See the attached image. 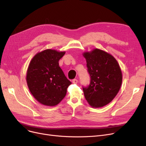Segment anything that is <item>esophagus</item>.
Listing matches in <instances>:
<instances>
[{
  "instance_id": "esophagus-1",
  "label": "esophagus",
  "mask_w": 146,
  "mask_h": 146,
  "mask_svg": "<svg viewBox=\"0 0 146 146\" xmlns=\"http://www.w3.org/2000/svg\"><path fill=\"white\" fill-rule=\"evenodd\" d=\"M72 82H73V83H74V84H77V83H78V80H77V79H73V80H72Z\"/></svg>"
}]
</instances>
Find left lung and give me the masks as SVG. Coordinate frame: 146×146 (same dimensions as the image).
Segmentation results:
<instances>
[{"mask_svg": "<svg viewBox=\"0 0 146 146\" xmlns=\"http://www.w3.org/2000/svg\"><path fill=\"white\" fill-rule=\"evenodd\" d=\"M87 63L90 83L83 88L84 95L93 108H101L110 104L120 89L122 74L117 60L111 54L95 48L82 54Z\"/></svg>", "mask_w": 146, "mask_h": 146, "instance_id": "left-lung-1", "label": "left lung"}]
</instances>
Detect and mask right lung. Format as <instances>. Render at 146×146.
Instances as JSON below:
<instances>
[{
	"instance_id": "add662e5",
	"label": "right lung",
	"mask_w": 146,
	"mask_h": 146,
	"mask_svg": "<svg viewBox=\"0 0 146 146\" xmlns=\"http://www.w3.org/2000/svg\"><path fill=\"white\" fill-rule=\"evenodd\" d=\"M65 51L46 49L37 52L29 64L26 80L28 89L36 100L42 105H58L72 83L59 66L58 61Z\"/></svg>"
}]
</instances>
